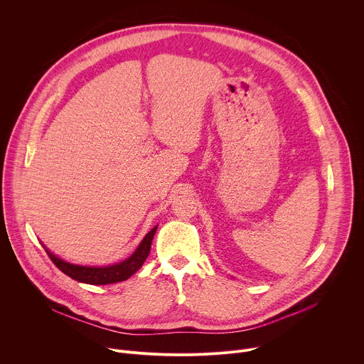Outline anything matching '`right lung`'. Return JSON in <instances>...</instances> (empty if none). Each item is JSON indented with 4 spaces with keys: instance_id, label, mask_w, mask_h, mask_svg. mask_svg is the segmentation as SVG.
Listing matches in <instances>:
<instances>
[{
    "instance_id": "obj_1",
    "label": "right lung",
    "mask_w": 364,
    "mask_h": 364,
    "mask_svg": "<svg viewBox=\"0 0 364 364\" xmlns=\"http://www.w3.org/2000/svg\"><path fill=\"white\" fill-rule=\"evenodd\" d=\"M159 226H154L142 239V242L138 245L135 252L127 257L125 261L107 265V267H86V265H76L63 261V259L58 257L51 252H48L46 247V252L48 257L53 261V264L68 277H70L75 281L90 284V285H107V284H115L121 281H127L129 277H132L145 262V259L149 255L152 237L157 232Z\"/></svg>"
}]
</instances>
